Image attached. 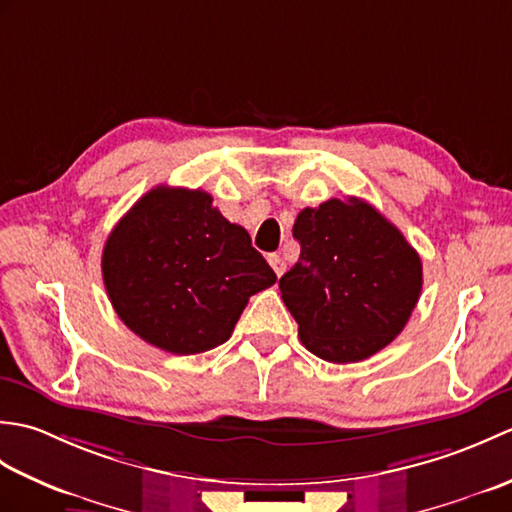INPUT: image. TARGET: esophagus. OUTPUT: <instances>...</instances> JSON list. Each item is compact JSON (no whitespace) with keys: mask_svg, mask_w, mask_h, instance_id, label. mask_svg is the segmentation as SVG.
<instances>
[{"mask_svg":"<svg viewBox=\"0 0 512 512\" xmlns=\"http://www.w3.org/2000/svg\"><path fill=\"white\" fill-rule=\"evenodd\" d=\"M268 264L273 266V270H275V275H277V277H281V275L286 273V262H284V259H281L279 255H268Z\"/></svg>","mask_w":512,"mask_h":512,"instance_id":"obj_1","label":"esophagus"}]
</instances>
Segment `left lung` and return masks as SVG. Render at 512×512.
Masks as SVG:
<instances>
[{
	"label": "left lung",
	"mask_w": 512,
	"mask_h": 512,
	"mask_svg": "<svg viewBox=\"0 0 512 512\" xmlns=\"http://www.w3.org/2000/svg\"><path fill=\"white\" fill-rule=\"evenodd\" d=\"M292 235L299 262L279 279L301 343L330 363H358L405 328L422 290V262L398 228L358 198L303 209Z\"/></svg>",
	"instance_id": "left-lung-1"
}]
</instances>
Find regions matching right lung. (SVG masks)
Segmentation results:
<instances>
[{"label":"right lung","mask_w":512,"mask_h":512,"mask_svg":"<svg viewBox=\"0 0 512 512\" xmlns=\"http://www.w3.org/2000/svg\"><path fill=\"white\" fill-rule=\"evenodd\" d=\"M103 284L129 330L160 350L189 356L231 339L248 299L277 281L200 189L145 193L103 248Z\"/></svg>","instance_id":"obj_1"}]
</instances>
